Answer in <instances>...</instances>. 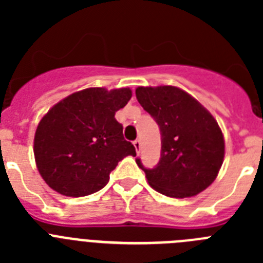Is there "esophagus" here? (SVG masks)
Instances as JSON below:
<instances>
[{"instance_id": "34e87169", "label": "esophagus", "mask_w": 263, "mask_h": 263, "mask_svg": "<svg viewBox=\"0 0 263 263\" xmlns=\"http://www.w3.org/2000/svg\"><path fill=\"white\" fill-rule=\"evenodd\" d=\"M133 145H134V147H136V152L138 153L139 148H141V141H139V139H136V141L133 142Z\"/></svg>"}]
</instances>
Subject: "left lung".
I'll return each mask as SVG.
<instances>
[{
    "label": "left lung",
    "mask_w": 263,
    "mask_h": 263,
    "mask_svg": "<svg viewBox=\"0 0 263 263\" xmlns=\"http://www.w3.org/2000/svg\"><path fill=\"white\" fill-rule=\"evenodd\" d=\"M136 96L158 124L162 139L160 159L146 168L148 184L170 197H190L210 187L224 160L222 132L196 99L173 85L138 87Z\"/></svg>",
    "instance_id": "1"
}]
</instances>
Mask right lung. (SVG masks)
<instances>
[{
    "instance_id": "right-lung-1",
    "label": "right lung",
    "mask_w": 263,
    "mask_h": 263,
    "mask_svg": "<svg viewBox=\"0 0 263 263\" xmlns=\"http://www.w3.org/2000/svg\"><path fill=\"white\" fill-rule=\"evenodd\" d=\"M132 99L129 88H87L47 111L36 127L34 155L43 180L64 196L100 191L120 160L136 157L116 111Z\"/></svg>"
}]
</instances>
